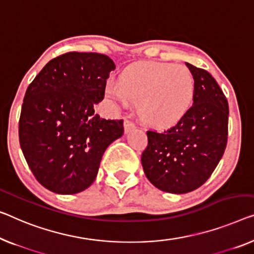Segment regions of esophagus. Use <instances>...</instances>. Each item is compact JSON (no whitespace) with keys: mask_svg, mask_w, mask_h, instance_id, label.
Masks as SVG:
<instances>
[{"mask_svg":"<svg viewBox=\"0 0 254 254\" xmlns=\"http://www.w3.org/2000/svg\"><path fill=\"white\" fill-rule=\"evenodd\" d=\"M134 127H135V124L132 122L131 120H128V119L124 120V130H126L127 133V132H130L131 130H133Z\"/></svg>","mask_w":254,"mask_h":254,"instance_id":"esophagus-1","label":"esophagus"}]
</instances>
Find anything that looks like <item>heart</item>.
I'll use <instances>...</instances> for the list:
<instances>
[{
    "label": "heart",
    "mask_w": 254,
    "mask_h": 254,
    "mask_svg": "<svg viewBox=\"0 0 254 254\" xmlns=\"http://www.w3.org/2000/svg\"><path fill=\"white\" fill-rule=\"evenodd\" d=\"M106 94L124 107L138 103L143 122L172 127L194 104L195 79L187 67L169 63H142L121 74L120 84L108 83Z\"/></svg>",
    "instance_id": "b5f03b06"
}]
</instances>
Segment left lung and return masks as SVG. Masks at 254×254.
<instances>
[{
	"mask_svg": "<svg viewBox=\"0 0 254 254\" xmlns=\"http://www.w3.org/2000/svg\"><path fill=\"white\" fill-rule=\"evenodd\" d=\"M195 79L191 108L163 132L147 131L141 163L155 187L185 194L202 186L221 160L228 139V101L209 71L186 63Z\"/></svg>",
	"mask_w": 254,
	"mask_h": 254,
	"instance_id": "left-lung-1",
	"label": "left lung"
}]
</instances>
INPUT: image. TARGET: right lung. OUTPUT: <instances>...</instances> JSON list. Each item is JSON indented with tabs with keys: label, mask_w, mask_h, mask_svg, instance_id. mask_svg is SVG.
<instances>
[{
	"label": "right lung",
	"mask_w": 254,
	"mask_h": 254,
	"mask_svg": "<svg viewBox=\"0 0 254 254\" xmlns=\"http://www.w3.org/2000/svg\"><path fill=\"white\" fill-rule=\"evenodd\" d=\"M114 69L108 56L67 52L50 60L26 90L19 142L34 177L49 190L88 188L106 148L123 134V120L94 114Z\"/></svg>",
	"instance_id": "right-lung-1"
}]
</instances>
